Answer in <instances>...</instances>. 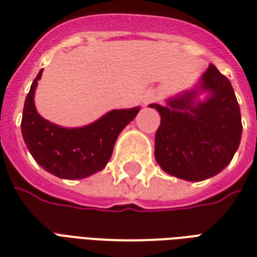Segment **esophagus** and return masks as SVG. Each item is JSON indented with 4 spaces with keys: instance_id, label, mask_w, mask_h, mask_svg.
I'll return each instance as SVG.
<instances>
[{
    "instance_id": "34e87169",
    "label": "esophagus",
    "mask_w": 257,
    "mask_h": 257,
    "mask_svg": "<svg viewBox=\"0 0 257 257\" xmlns=\"http://www.w3.org/2000/svg\"><path fill=\"white\" fill-rule=\"evenodd\" d=\"M157 100V93L155 92V90H147L144 94V104L148 105L151 104V102H155V101Z\"/></svg>"
}]
</instances>
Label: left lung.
<instances>
[{
  "instance_id": "obj_1",
  "label": "left lung",
  "mask_w": 257,
  "mask_h": 257,
  "mask_svg": "<svg viewBox=\"0 0 257 257\" xmlns=\"http://www.w3.org/2000/svg\"><path fill=\"white\" fill-rule=\"evenodd\" d=\"M209 90L205 102H196L192 90L168 101L152 104L161 116L155 137V157L163 171L179 179L201 181L223 171L239 148L241 114L231 82L215 65L201 78Z\"/></svg>"
}]
</instances>
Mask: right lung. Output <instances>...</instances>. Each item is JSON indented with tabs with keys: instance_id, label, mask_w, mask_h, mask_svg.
<instances>
[{
	"instance_id": "obj_1",
	"label": "right lung",
	"mask_w": 257,
	"mask_h": 257,
	"mask_svg": "<svg viewBox=\"0 0 257 257\" xmlns=\"http://www.w3.org/2000/svg\"><path fill=\"white\" fill-rule=\"evenodd\" d=\"M42 70L30 86L22 112L21 131L36 163L61 179H84L105 168L120 132L140 108L110 110L82 128H61L42 118L34 106V90Z\"/></svg>"
}]
</instances>
